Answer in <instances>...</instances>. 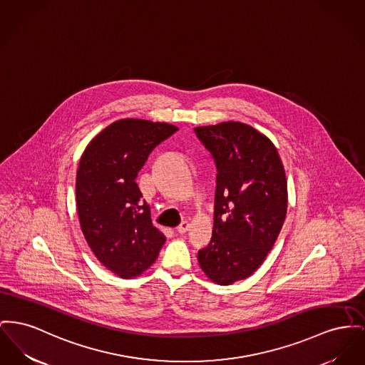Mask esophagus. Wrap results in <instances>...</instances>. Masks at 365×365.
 I'll return each instance as SVG.
<instances>
[{
  "label": "esophagus",
  "mask_w": 365,
  "mask_h": 365,
  "mask_svg": "<svg viewBox=\"0 0 365 365\" xmlns=\"http://www.w3.org/2000/svg\"><path fill=\"white\" fill-rule=\"evenodd\" d=\"M189 229H190V223H189L187 220H183V222L178 226V229H176V230H178L180 235H185Z\"/></svg>",
  "instance_id": "34e87169"
}]
</instances>
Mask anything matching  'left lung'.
I'll list each match as a JSON object with an SVG mask.
<instances>
[{"instance_id": "8db88e82", "label": "left lung", "mask_w": 365, "mask_h": 365, "mask_svg": "<svg viewBox=\"0 0 365 365\" xmlns=\"http://www.w3.org/2000/svg\"><path fill=\"white\" fill-rule=\"evenodd\" d=\"M194 130L217 168L212 238L198 263L212 282L230 285L254 274L279 237L288 208L285 171L273 142L248 124Z\"/></svg>"}]
</instances>
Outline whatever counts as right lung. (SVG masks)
<instances>
[{
  "label": "right lung",
  "instance_id": "add662e5",
  "mask_svg": "<svg viewBox=\"0 0 365 365\" xmlns=\"http://www.w3.org/2000/svg\"><path fill=\"white\" fill-rule=\"evenodd\" d=\"M176 130L168 123L123 118L101 130L80 158L76 198L83 235L121 279L146 272L165 242L135 179L151 150Z\"/></svg>",
  "mask_w": 365,
  "mask_h": 365
}]
</instances>
